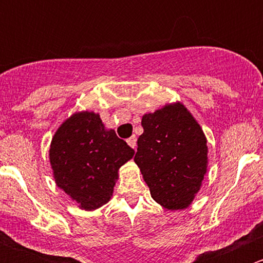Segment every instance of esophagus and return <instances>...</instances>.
Returning a JSON list of instances; mask_svg holds the SVG:
<instances>
[{
    "mask_svg": "<svg viewBox=\"0 0 263 263\" xmlns=\"http://www.w3.org/2000/svg\"><path fill=\"white\" fill-rule=\"evenodd\" d=\"M127 144L132 148H136V136H131L129 139H127Z\"/></svg>",
    "mask_w": 263,
    "mask_h": 263,
    "instance_id": "34e87169",
    "label": "esophagus"
}]
</instances>
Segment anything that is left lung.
Here are the masks:
<instances>
[{
  "mask_svg": "<svg viewBox=\"0 0 263 263\" xmlns=\"http://www.w3.org/2000/svg\"><path fill=\"white\" fill-rule=\"evenodd\" d=\"M135 163L151 197L168 210L188 208L208 171L203 131L181 103L142 117Z\"/></svg>",
  "mask_w": 263,
  "mask_h": 263,
  "instance_id": "obj_1",
  "label": "left lung"
}]
</instances>
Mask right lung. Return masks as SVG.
Listing matches in <instances>:
<instances>
[{
	"label": "right lung",
	"mask_w": 263,
	"mask_h": 263,
	"mask_svg": "<svg viewBox=\"0 0 263 263\" xmlns=\"http://www.w3.org/2000/svg\"><path fill=\"white\" fill-rule=\"evenodd\" d=\"M135 150L105 129L99 115L75 113L52 139L49 160L55 183L84 210H95L110 200L118 169Z\"/></svg>",
	"instance_id": "right-lung-1"
}]
</instances>
